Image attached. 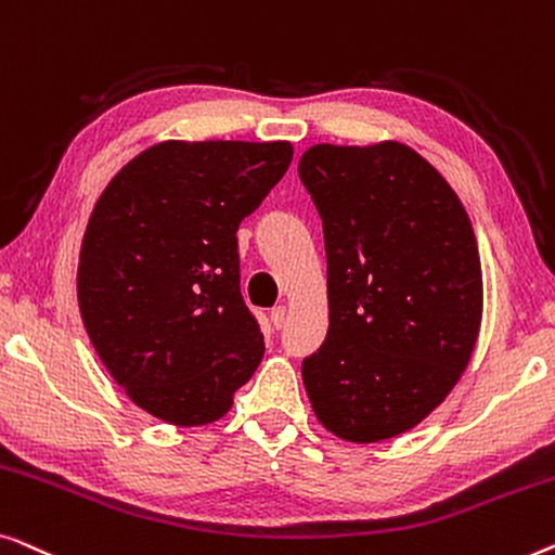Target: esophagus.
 <instances>
[{"instance_id": "esophagus-1", "label": "esophagus", "mask_w": 555, "mask_h": 555, "mask_svg": "<svg viewBox=\"0 0 555 555\" xmlns=\"http://www.w3.org/2000/svg\"><path fill=\"white\" fill-rule=\"evenodd\" d=\"M284 319H286V307H274V309H271V324H274L276 330H281V326H284Z\"/></svg>"}]
</instances>
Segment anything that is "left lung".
<instances>
[{"label": "left lung", "mask_w": 555, "mask_h": 555, "mask_svg": "<svg viewBox=\"0 0 555 555\" xmlns=\"http://www.w3.org/2000/svg\"><path fill=\"white\" fill-rule=\"evenodd\" d=\"M299 178L322 216L330 332L304 359L311 410L347 442L412 430L470 362L478 241L457 193L397 140L311 145Z\"/></svg>", "instance_id": "obj_1"}]
</instances>
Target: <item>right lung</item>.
<instances>
[{
  "instance_id": "obj_1",
  "label": "right lung",
  "mask_w": 555,
  "mask_h": 555,
  "mask_svg": "<svg viewBox=\"0 0 555 555\" xmlns=\"http://www.w3.org/2000/svg\"><path fill=\"white\" fill-rule=\"evenodd\" d=\"M294 158L288 140H163L92 208L77 304L113 379L163 423L221 420L263 357L238 286V223Z\"/></svg>"
}]
</instances>
